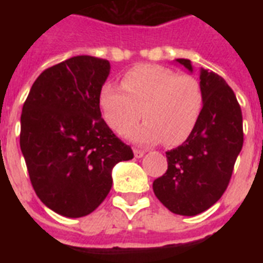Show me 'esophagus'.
Masks as SVG:
<instances>
[{
	"label": "esophagus",
	"mask_w": 263,
	"mask_h": 263,
	"mask_svg": "<svg viewBox=\"0 0 263 263\" xmlns=\"http://www.w3.org/2000/svg\"><path fill=\"white\" fill-rule=\"evenodd\" d=\"M145 155V150H139V148H134V157L142 158Z\"/></svg>",
	"instance_id": "1"
}]
</instances>
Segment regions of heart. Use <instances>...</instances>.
I'll return each mask as SVG.
<instances>
[{
    "mask_svg": "<svg viewBox=\"0 0 263 263\" xmlns=\"http://www.w3.org/2000/svg\"><path fill=\"white\" fill-rule=\"evenodd\" d=\"M99 101L104 120L118 134L126 133L142 116L146 121L130 133V138L176 146L196 127L204 96L194 76L178 75L166 67L138 66L125 73L121 88L110 83L104 85Z\"/></svg>",
    "mask_w": 263,
    "mask_h": 263,
    "instance_id": "heart-1",
    "label": "heart"
}]
</instances>
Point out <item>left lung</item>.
<instances>
[{"mask_svg": "<svg viewBox=\"0 0 263 263\" xmlns=\"http://www.w3.org/2000/svg\"><path fill=\"white\" fill-rule=\"evenodd\" d=\"M192 71L188 59H176ZM204 105L191 136L166 153L167 171L153 183L158 200L173 213L195 216L222 196L243 145L242 111L217 73L200 69Z\"/></svg>", "mask_w": 263, "mask_h": 263, "instance_id": "1", "label": "left lung"}]
</instances>
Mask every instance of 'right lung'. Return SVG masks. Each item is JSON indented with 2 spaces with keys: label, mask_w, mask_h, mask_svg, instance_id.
I'll use <instances>...</instances> for the list:
<instances>
[{
  "label": "right lung",
  "mask_w": 263,
  "mask_h": 263,
  "mask_svg": "<svg viewBox=\"0 0 263 263\" xmlns=\"http://www.w3.org/2000/svg\"><path fill=\"white\" fill-rule=\"evenodd\" d=\"M108 60L69 58L34 81L21 115L20 145L41 201L66 217L93 212L111 188V168L133 159L101 118L100 90Z\"/></svg>",
  "instance_id": "obj_1"
}]
</instances>
